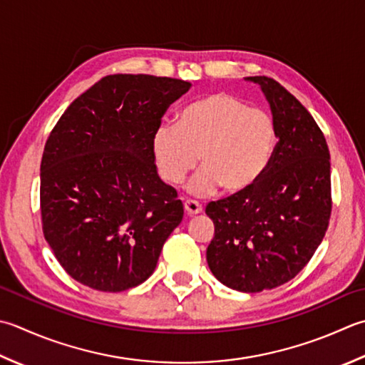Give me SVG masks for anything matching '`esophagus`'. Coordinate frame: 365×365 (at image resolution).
<instances>
[{
    "label": "esophagus",
    "mask_w": 365,
    "mask_h": 365,
    "mask_svg": "<svg viewBox=\"0 0 365 365\" xmlns=\"http://www.w3.org/2000/svg\"><path fill=\"white\" fill-rule=\"evenodd\" d=\"M185 212H187V215H190V217L199 215V213L202 212V205L196 201H191V199H188V201H185Z\"/></svg>",
    "instance_id": "esophagus-1"
}]
</instances>
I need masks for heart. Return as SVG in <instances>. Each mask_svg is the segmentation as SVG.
Segmentation results:
<instances>
[{
  "instance_id": "heart-1",
  "label": "heart",
  "mask_w": 365,
  "mask_h": 365,
  "mask_svg": "<svg viewBox=\"0 0 365 365\" xmlns=\"http://www.w3.org/2000/svg\"><path fill=\"white\" fill-rule=\"evenodd\" d=\"M277 144V125L269 112L250 107L231 93L218 91L188 104L177 126L164 125L152 140L160 175L178 183L197 164L191 195L223 188L226 195L252 190L266 174Z\"/></svg>"
}]
</instances>
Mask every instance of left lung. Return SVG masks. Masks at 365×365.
I'll return each instance as SVG.
<instances>
[{"label": "left lung", "instance_id": "obj_1", "mask_svg": "<svg viewBox=\"0 0 365 365\" xmlns=\"http://www.w3.org/2000/svg\"><path fill=\"white\" fill-rule=\"evenodd\" d=\"M258 83L277 125L266 174L252 190L205 207L215 225L207 264L225 287L242 292L272 289L307 266L331 217V155L310 112L266 76Z\"/></svg>", "mask_w": 365, "mask_h": 365}]
</instances>
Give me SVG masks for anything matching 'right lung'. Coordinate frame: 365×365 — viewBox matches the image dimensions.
I'll list each match as a JSON object with an SVG mask.
<instances>
[{
	"instance_id": "1",
	"label": "right lung",
	"mask_w": 365,
	"mask_h": 365,
	"mask_svg": "<svg viewBox=\"0 0 365 365\" xmlns=\"http://www.w3.org/2000/svg\"><path fill=\"white\" fill-rule=\"evenodd\" d=\"M190 82L107 76L71 104L41 161L44 237L61 267L98 291L138 287L183 218L177 191L155 166L161 117Z\"/></svg>"
}]
</instances>
